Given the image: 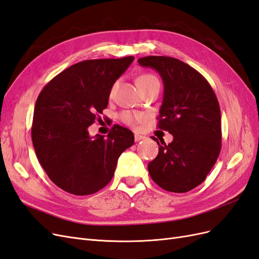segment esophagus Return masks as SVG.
Masks as SVG:
<instances>
[{"label": "esophagus", "mask_w": 259, "mask_h": 259, "mask_svg": "<svg viewBox=\"0 0 259 259\" xmlns=\"http://www.w3.org/2000/svg\"><path fill=\"white\" fill-rule=\"evenodd\" d=\"M135 142H140V140L142 139H144L145 138V136H143V135H139V134H135Z\"/></svg>", "instance_id": "34e87169"}]
</instances>
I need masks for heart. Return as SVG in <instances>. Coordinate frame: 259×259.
I'll use <instances>...</instances> for the list:
<instances>
[{"label": "heart", "mask_w": 259, "mask_h": 259, "mask_svg": "<svg viewBox=\"0 0 259 259\" xmlns=\"http://www.w3.org/2000/svg\"><path fill=\"white\" fill-rule=\"evenodd\" d=\"M154 81H159L158 79H156V76H154L153 74H150V73H145V74H142L138 77L137 84H138V86H142V85L151 83V82H154ZM114 91H115V84H113V86L110 90V96L113 95ZM142 117H143L142 115L132 113L130 111H123V112L120 113L121 121L124 122L125 124H127V125H134L136 123V121L139 120V119H142Z\"/></svg>", "instance_id": "obj_1"}]
</instances>
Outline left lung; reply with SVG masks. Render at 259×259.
<instances>
[{
    "label": "left lung",
    "mask_w": 259,
    "mask_h": 259,
    "mask_svg": "<svg viewBox=\"0 0 259 259\" xmlns=\"http://www.w3.org/2000/svg\"><path fill=\"white\" fill-rule=\"evenodd\" d=\"M158 71L163 80V103L158 127L173 135L159 145L156 158L148 164L153 182L162 189L184 193L204 182L222 148L221 108L207 80L184 61L166 56L138 59Z\"/></svg>",
    "instance_id": "left-lung-1"
}]
</instances>
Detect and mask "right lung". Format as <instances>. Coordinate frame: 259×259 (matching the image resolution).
<instances>
[{
    "instance_id": "add662e5",
    "label": "right lung",
    "mask_w": 259,
    "mask_h": 259,
    "mask_svg": "<svg viewBox=\"0 0 259 259\" xmlns=\"http://www.w3.org/2000/svg\"><path fill=\"white\" fill-rule=\"evenodd\" d=\"M134 59L77 62L41 91L31 137L38 162L60 189L75 195L103 189L114 175L119 156L134 145V134L120 125L114 124L107 138H92L88 131L107 108L114 82Z\"/></svg>"
}]
</instances>
